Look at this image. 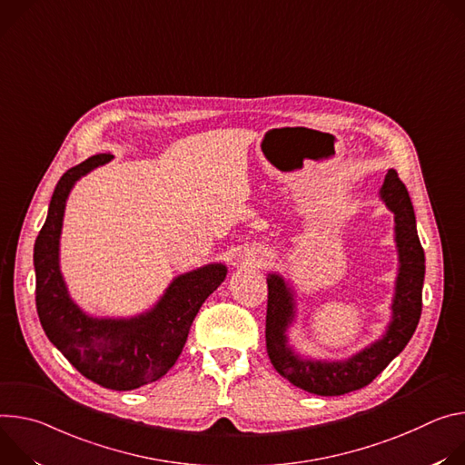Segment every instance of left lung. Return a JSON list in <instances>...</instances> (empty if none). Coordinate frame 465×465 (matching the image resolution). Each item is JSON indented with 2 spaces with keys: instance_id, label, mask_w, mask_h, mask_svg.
<instances>
[{
  "instance_id": "obj_1",
  "label": "left lung",
  "mask_w": 465,
  "mask_h": 465,
  "mask_svg": "<svg viewBox=\"0 0 465 465\" xmlns=\"http://www.w3.org/2000/svg\"><path fill=\"white\" fill-rule=\"evenodd\" d=\"M381 197L395 214V242L399 251V275L391 304V323L382 340L360 351L345 362H316L297 356L286 340V329L293 322V292L281 275L268 277L266 349L273 368L293 386L314 395L332 397L360 390L373 382L391 360L406 347L421 318L425 251L421 247L414 206L408 190L395 170H388Z\"/></svg>"
}]
</instances>
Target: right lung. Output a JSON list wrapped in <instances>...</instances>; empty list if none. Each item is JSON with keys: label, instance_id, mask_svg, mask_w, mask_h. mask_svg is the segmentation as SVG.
Wrapping results in <instances>:
<instances>
[{"label": "right lung", "instance_id": "obj_1", "mask_svg": "<svg viewBox=\"0 0 465 465\" xmlns=\"http://www.w3.org/2000/svg\"><path fill=\"white\" fill-rule=\"evenodd\" d=\"M113 159L99 153L70 168L57 183L45 223L35 242L36 312L42 329L68 362L88 381L129 391L164 377L186 343L201 304L225 279L223 264L184 273L149 312L131 320L86 316L70 299L59 270V238L68 193L75 181Z\"/></svg>", "mask_w": 465, "mask_h": 465}]
</instances>
